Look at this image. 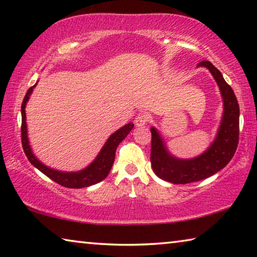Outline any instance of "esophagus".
Returning <instances> with one entry per match:
<instances>
[{
	"label": "esophagus",
	"mask_w": 257,
	"mask_h": 257,
	"mask_svg": "<svg viewBox=\"0 0 257 257\" xmlns=\"http://www.w3.org/2000/svg\"><path fill=\"white\" fill-rule=\"evenodd\" d=\"M150 118L151 116L147 112L138 113L136 119H135V124H136L137 127H143V125H146L150 122Z\"/></svg>",
	"instance_id": "obj_1"
}]
</instances>
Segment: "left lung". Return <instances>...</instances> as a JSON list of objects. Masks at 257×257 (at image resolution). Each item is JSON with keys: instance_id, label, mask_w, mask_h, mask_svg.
<instances>
[{"instance_id": "obj_1", "label": "left lung", "mask_w": 257, "mask_h": 257, "mask_svg": "<svg viewBox=\"0 0 257 257\" xmlns=\"http://www.w3.org/2000/svg\"><path fill=\"white\" fill-rule=\"evenodd\" d=\"M197 67L207 68L214 77L223 98V115L217 135L211 146L197 158L182 160L169 153L162 137L154 127L151 128V164L155 175L172 184H189L205 179L219 172L236 153L239 141V105L233 90L222 73L210 61H202Z\"/></svg>"}]
</instances>
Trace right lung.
<instances>
[{
	"mask_svg": "<svg viewBox=\"0 0 257 257\" xmlns=\"http://www.w3.org/2000/svg\"><path fill=\"white\" fill-rule=\"evenodd\" d=\"M36 85L37 82L27 90L23 104H21V143H23V149L25 151L26 156L29 160V162L35 168H37L41 172L44 173L45 176L49 177L50 179L55 181L56 184L63 187H68V188H84V187H89L105 179L108 172L111 170L113 162H114L116 147L127 137V135L132 132V129L134 128V123L129 122L123 125V127H121L119 130H116L115 133H113L102 147V150L96 156V159L88 167L85 168L84 170L77 172H62L59 170H54V169L49 168L45 164H43L34 155L32 149H30L27 136V123H26L25 108L30 94L33 93V89Z\"/></svg>",
	"mask_w": 257,
	"mask_h": 257,
	"instance_id": "obj_1",
	"label": "right lung"
}]
</instances>
